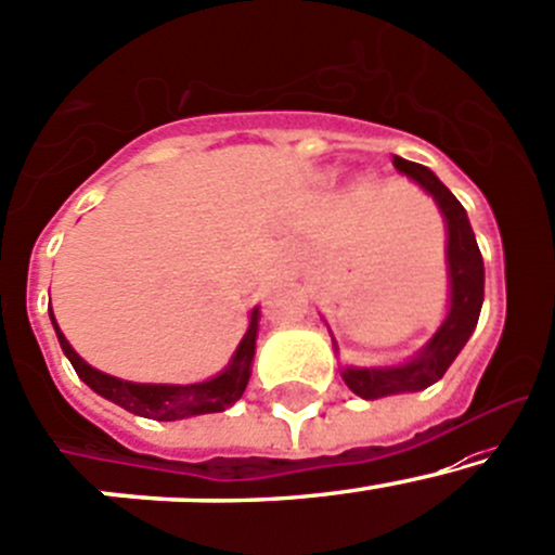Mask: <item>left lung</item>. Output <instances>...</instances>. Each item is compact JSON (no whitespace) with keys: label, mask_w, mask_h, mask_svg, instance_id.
I'll list each match as a JSON object with an SVG mask.
<instances>
[{"label":"left lung","mask_w":555,"mask_h":555,"mask_svg":"<svg viewBox=\"0 0 555 555\" xmlns=\"http://www.w3.org/2000/svg\"><path fill=\"white\" fill-rule=\"evenodd\" d=\"M392 166L411 181H416L426 194H431L437 208L442 212V218H446L450 306L446 321L437 328L435 337H431L411 361L400 363V366L343 369L345 385L363 400L387 398V395L400 392H422V389L440 382L442 376H446V371L450 369V363L455 361V356L464 350V345L468 343L474 328H477L479 310H482L485 300L482 253H479L477 236H474L472 223H468L464 205L453 197V192H450V189L426 166L403 160V157L398 155L392 157Z\"/></svg>","instance_id":"8db88e82"}]
</instances>
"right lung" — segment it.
Listing matches in <instances>:
<instances>
[{
    "mask_svg": "<svg viewBox=\"0 0 555 555\" xmlns=\"http://www.w3.org/2000/svg\"><path fill=\"white\" fill-rule=\"evenodd\" d=\"M50 319L54 332H57L60 347L68 356V361L76 369L78 379L87 382L96 395L107 398L109 403L126 408V411L137 413V416L155 418V422H179V418L203 416V413H221L227 411L242 398L245 392L249 374H253V358H255V339H258V308L249 313V326L242 337L240 347L231 356L229 366L216 374L208 382H197V385H137V382H124L118 376L102 374L100 369L89 366L76 350H73L65 334L60 332L57 321L50 308Z\"/></svg>",
    "mask_w": 555,
    "mask_h": 555,
    "instance_id": "right-lung-1",
    "label": "right lung"
}]
</instances>
